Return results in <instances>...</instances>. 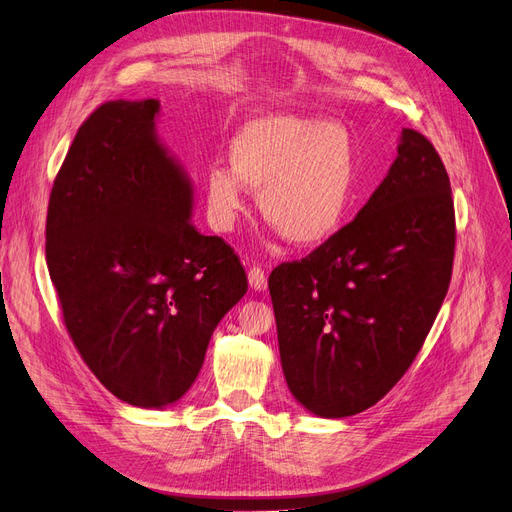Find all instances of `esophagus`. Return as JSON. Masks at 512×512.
<instances>
[{
	"instance_id": "obj_1",
	"label": "esophagus",
	"mask_w": 512,
	"mask_h": 512,
	"mask_svg": "<svg viewBox=\"0 0 512 512\" xmlns=\"http://www.w3.org/2000/svg\"><path fill=\"white\" fill-rule=\"evenodd\" d=\"M248 281H250V288L256 292H264L267 290V273L260 267H252L248 271Z\"/></svg>"
}]
</instances>
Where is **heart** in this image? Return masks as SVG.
Segmentation results:
<instances>
[{
	"mask_svg": "<svg viewBox=\"0 0 512 512\" xmlns=\"http://www.w3.org/2000/svg\"><path fill=\"white\" fill-rule=\"evenodd\" d=\"M231 168L206 176V208L218 233H229L248 208L260 212L296 248H319L344 227L357 191V140L340 121L264 115L233 138Z\"/></svg>",
	"mask_w": 512,
	"mask_h": 512,
	"instance_id": "b5f03b06",
	"label": "heart"
}]
</instances>
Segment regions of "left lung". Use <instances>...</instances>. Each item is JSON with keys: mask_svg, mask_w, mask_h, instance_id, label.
Here are the masks:
<instances>
[{"mask_svg": "<svg viewBox=\"0 0 512 512\" xmlns=\"http://www.w3.org/2000/svg\"><path fill=\"white\" fill-rule=\"evenodd\" d=\"M456 216L435 147L403 128L353 222L269 277L285 382L319 418L378 403L412 365L452 279Z\"/></svg>", "mask_w": 512, "mask_h": 512, "instance_id": "obj_1", "label": "left lung"}]
</instances>
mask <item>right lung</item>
Masks as SVG:
<instances>
[{"instance_id": "add662e5", "label": "right lung", "mask_w": 512, "mask_h": 512, "mask_svg": "<svg viewBox=\"0 0 512 512\" xmlns=\"http://www.w3.org/2000/svg\"><path fill=\"white\" fill-rule=\"evenodd\" d=\"M159 100H109L75 134L50 193L46 260L65 325L124 403L161 410L195 382L248 292L231 245L191 222L193 182L157 136Z\"/></svg>"}]
</instances>
